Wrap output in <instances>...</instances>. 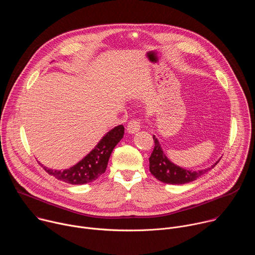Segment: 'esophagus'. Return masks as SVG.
<instances>
[{
	"mask_svg": "<svg viewBox=\"0 0 255 255\" xmlns=\"http://www.w3.org/2000/svg\"><path fill=\"white\" fill-rule=\"evenodd\" d=\"M141 128V123L139 119H133L131 120L127 125V132L130 134H134L138 132Z\"/></svg>",
	"mask_w": 255,
	"mask_h": 255,
	"instance_id": "esophagus-1",
	"label": "esophagus"
}]
</instances>
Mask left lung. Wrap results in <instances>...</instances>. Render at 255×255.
Masks as SVG:
<instances>
[{"label":"left lung","mask_w":255,"mask_h":255,"mask_svg":"<svg viewBox=\"0 0 255 255\" xmlns=\"http://www.w3.org/2000/svg\"><path fill=\"white\" fill-rule=\"evenodd\" d=\"M154 140V148L149 157V169L150 172L162 183L170 185H184L190 181L197 179L199 176L210 170L214 167L219 160H218L211 168H206L199 171H192L189 169L181 168L173 164L163 153L160 144L155 136Z\"/></svg>","instance_id":"obj_1"}]
</instances>
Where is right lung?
<instances>
[{
  "instance_id": "right-lung-1",
  "label": "right lung",
  "mask_w": 255,
  "mask_h": 255,
  "mask_svg": "<svg viewBox=\"0 0 255 255\" xmlns=\"http://www.w3.org/2000/svg\"><path fill=\"white\" fill-rule=\"evenodd\" d=\"M124 127L119 125L109 131L96 145V147L80 162L64 170H54L43 165L44 170L55 178L71 185H84L96 180L106 171L109 158L123 138ZM40 164V163H39Z\"/></svg>"
}]
</instances>
